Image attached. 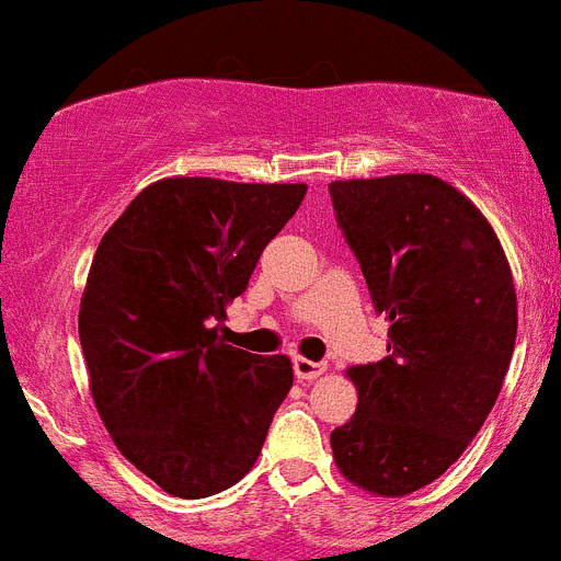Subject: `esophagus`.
<instances>
[{
    "label": "esophagus",
    "mask_w": 561,
    "mask_h": 561,
    "mask_svg": "<svg viewBox=\"0 0 561 561\" xmlns=\"http://www.w3.org/2000/svg\"><path fill=\"white\" fill-rule=\"evenodd\" d=\"M327 370L324 363H313V359H305V357H294V376L299 381H313L319 379L321 374Z\"/></svg>",
    "instance_id": "obj_1"
}]
</instances>
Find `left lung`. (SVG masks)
<instances>
[{
	"label": "left lung",
	"instance_id": "8db88e82",
	"mask_svg": "<svg viewBox=\"0 0 561 561\" xmlns=\"http://www.w3.org/2000/svg\"><path fill=\"white\" fill-rule=\"evenodd\" d=\"M332 207L390 321L387 357L354 365L357 412L330 434L337 469L376 496L445 474L496 403L518 332L513 273L485 215L445 180L330 182Z\"/></svg>",
	"mask_w": 561,
	"mask_h": 561
}]
</instances>
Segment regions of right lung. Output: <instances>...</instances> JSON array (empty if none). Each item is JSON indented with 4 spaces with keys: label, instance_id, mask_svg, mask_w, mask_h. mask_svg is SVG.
Masks as SVG:
<instances>
[{
    "label": "right lung",
    "instance_id": "obj_1",
    "mask_svg": "<svg viewBox=\"0 0 561 561\" xmlns=\"http://www.w3.org/2000/svg\"><path fill=\"white\" fill-rule=\"evenodd\" d=\"M305 191L169 176L94 251L79 310L94 407L122 456L171 496L240 482L291 390L286 354L229 346L218 321Z\"/></svg>",
    "mask_w": 561,
    "mask_h": 561
}]
</instances>
